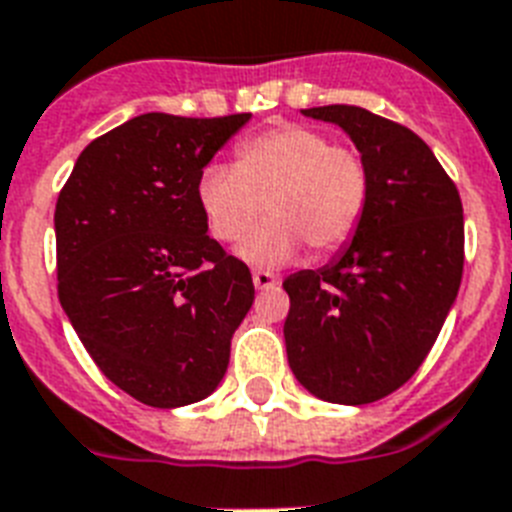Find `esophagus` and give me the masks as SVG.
I'll list each match as a JSON object with an SVG mask.
<instances>
[{"instance_id": "1", "label": "esophagus", "mask_w": 512, "mask_h": 512, "mask_svg": "<svg viewBox=\"0 0 512 512\" xmlns=\"http://www.w3.org/2000/svg\"><path fill=\"white\" fill-rule=\"evenodd\" d=\"M253 285H256L259 290H269L277 285V277L272 275V272H264V269H259V272H253Z\"/></svg>"}]
</instances>
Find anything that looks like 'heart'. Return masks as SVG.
I'll use <instances>...</instances> for the list:
<instances>
[{
    "mask_svg": "<svg viewBox=\"0 0 512 512\" xmlns=\"http://www.w3.org/2000/svg\"><path fill=\"white\" fill-rule=\"evenodd\" d=\"M195 195L222 243L251 230L264 203L269 219L237 253L253 267H280L296 259L301 243L322 256L351 240L370 198V171L362 155L335 147L327 134L280 126L240 142L235 166H206Z\"/></svg>",
    "mask_w": 512,
    "mask_h": 512,
    "instance_id": "b5f03b06",
    "label": "heart"
}]
</instances>
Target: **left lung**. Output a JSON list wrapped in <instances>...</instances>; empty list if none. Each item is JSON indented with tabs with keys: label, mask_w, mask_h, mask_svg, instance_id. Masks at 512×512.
Wrapping results in <instances>:
<instances>
[{
	"label": "left lung",
	"mask_w": 512,
	"mask_h": 512,
	"mask_svg": "<svg viewBox=\"0 0 512 512\" xmlns=\"http://www.w3.org/2000/svg\"><path fill=\"white\" fill-rule=\"evenodd\" d=\"M301 113L349 134L370 171V198L333 261L282 282L290 370L325 402H378L418 372L455 304L463 203L431 147L407 126L357 105Z\"/></svg>",
	"instance_id": "left-lung-1"
}]
</instances>
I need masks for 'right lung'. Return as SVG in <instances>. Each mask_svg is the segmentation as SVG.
I'll return each instance as SVG.
<instances>
[{
    "mask_svg": "<svg viewBox=\"0 0 512 512\" xmlns=\"http://www.w3.org/2000/svg\"><path fill=\"white\" fill-rule=\"evenodd\" d=\"M248 118H132L84 147L57 198L60 304L102 375L150 407L214 394L253 304L251 272L208 237L195 195Z\"/></svg>",
    "mask_w": 512,
    "mask_h": 512,
    "instance_id": "obj_1",
    "label": "right lung"
}]
</instances>
